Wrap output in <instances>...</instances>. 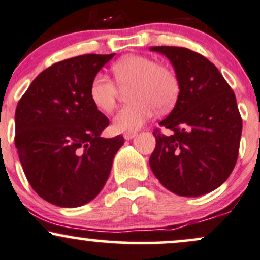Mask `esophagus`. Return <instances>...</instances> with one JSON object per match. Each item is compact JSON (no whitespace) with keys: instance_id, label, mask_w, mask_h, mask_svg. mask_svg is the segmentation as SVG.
I'll return each mask as SVG.
<instances>
[{"instance_id":"esophagus-1","label":"esophagus","mask_w":260,"mask_h":260,"mask_svg":"<svg viewBox=\"0 0 260 260\" xmlns=\"http://www.w3.org/2000/svg\"><path fill=\"white\" fill-rule=\"evenodd\" d=\"M135 136H136L135 131H127V133L124 134V139L125 140H133Z\"/></svg>"}]
</instances>
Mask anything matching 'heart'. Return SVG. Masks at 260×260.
I'll return each instance as SVG.
<instances>
[{"label":"heart","instance_id":"heart-1","mask_svg":"<svg viewBox=\"0 0 260 260\" xmlns=\"http://www.w3.org/2000/svg\"><path fill=\"white\" fill-rule=\"evenodd\" d=\"M115 81L121 88L133 86L129 93L131 105L119 109L113 118V129L135 131L142 127L154 115L172 109L180 94V81L174 70L158 64L153 58L126 56L112 67ZM108 75H94L90 84L88 96L97 109L111 112L117 105L119 88Z\"/></svg>","mask_w":260,"mask_h":260}]
</instances>
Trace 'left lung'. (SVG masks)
I'll use <instances>...</instances> for the list:
<instances>
[{
    "instance_id": "obj_1",
    "label": "left lung",
    "mask_w": 260,
    "mask_h": 260,
    "mask_svg": "<svg viewBox=\"0 0 260 260\" xmlns=\"http://www.w3.org/2000/svg\"><path fill=\"white\" fill-rule=\"evenodd\" d=\"M173 64L180 81L176 105L155 129L149 167L173 193L197 197L226 181L239 157L242 119L234 91L218 68L185 47L154 46Z\"/></svg>"
}]
</instances>
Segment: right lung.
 <instances>
[{"label": "right lung", "mask_w": 260, "mask_h": 260, "mask_svg": "<svg viewBox=\"0 0 260 260\" xmlns=\"http://www.w3.org/2000/svg\"><path fill=\"white\" fill-rule=\"evenodd\" d=\"M112 54H84L54 63L34 79L15 109L19 160L34 191L74 208L105 186L124 137H101L109 125L88 96L90 84Z\"/></svg>", "instance_id": "1"}]
</instances>
